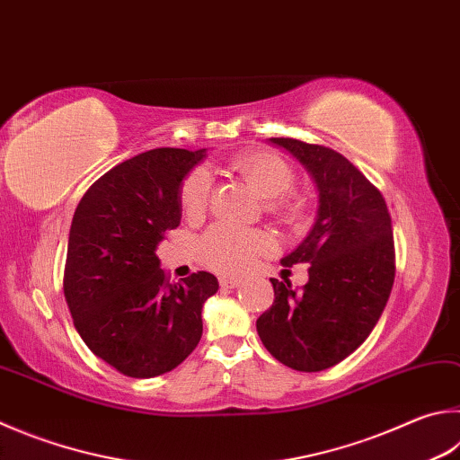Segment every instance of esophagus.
Segmentation results:
<instances>
[{
	"label": "esophagus",
	"instance_id": "obj_1",
	"mask_svg": "<svg viewBox=\"0 0 460 460\" xmlns=\"http://www.w3.org/2000/svg\"><path fill=\"white\" fill-rule=\"evenodd\" d=\"M219 286L223 289H233L241 286V279H233V278H219Z\"/></svg>",
	"mask_w": 460,
	"mask_h": 460
}]
</instances>
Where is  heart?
<instances>
[{"label": "heart", "instance_id": "heart-1", "mask_svg": "<svg viewBox=\"0 0 460 460\" xmlns=\"http://www.w3.org/2000/svg\"><path fill=\"white\" fill-rule=\"evenodd\" d=\"M229 169L243 179L253 193L263 199L265 211L279 223L299 227L305 221V201L291 190L294 169L281 156L267 150H245L229 161ZM211 195V182L205 171H193L181 185V208L189 219L205 213ZM273 249V239L263 231H243L229 225H215L199 241L201 261L219 273H241L255 259Z\"/></svg>", "mask_w": 460, "mask_h": 460}]
</instances>
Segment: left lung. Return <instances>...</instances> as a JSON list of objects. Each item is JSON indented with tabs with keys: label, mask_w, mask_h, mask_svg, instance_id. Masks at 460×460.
<instances>
[{
	"label": "left lung",
	"mask_w": 460,
	"mask_h": 460,
	"mask_svg": "<svg viewBox=\"0 0 460 460\" xmlns=\"http://www.w3.org/2000/svg\"><path fill=\"white\" fill-rule=\"evenodd\" d=\"M289 150L317 187L315 223L281 265H310L302 289L271 279L273 305L257 333L275 360L320 372L344 360L370 336L394 283V237L378 189L336 150L296 138H271Z\"/></svg>",
	"instance_id": "1"
}]
</instances>
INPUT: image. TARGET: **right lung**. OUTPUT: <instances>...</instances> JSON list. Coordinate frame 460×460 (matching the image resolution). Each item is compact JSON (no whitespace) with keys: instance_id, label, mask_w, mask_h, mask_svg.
Listing matches in <instances>:
<instances>
[{"instance_id":"add662e5","label":"right lung","mask_w":460,"mask_h":460,"mask_svg":"<svg viewBox=\"0 0 460 460\" xmlns=\"http://www.w3.org/2000/svg\"><path fill=\"white\" fill-rule=\"evenodd\" d=\"M207 150L153 148L116 164L74 213L64 296L80 338L130 378H155L203 336L201 310L219 289L213 273L171 283L156 257L181 223V185Z\"/></svg>"}]
</instances>
